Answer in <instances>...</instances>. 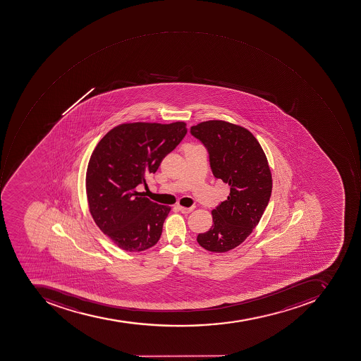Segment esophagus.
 <instances>
[{"label": "esophagus", "instance_id": "34e87169", "mask_svg": "<svg viewBox=\"0 0 361 361\" xmlns=\"http://www.w3.org/2000/svg\"><path fill=\"white\" fill-rule=\"evenodd\" d=\"M178 209H179V211L183 213V214H189V213L193 212L194 207H178Z\"/></svg>", "mask_w": 361, "mask_h": 361}]
</instances>
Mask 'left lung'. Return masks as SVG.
Instances as JSON below:
<instances>
[{
  "instance_id": "left-lung-1",
  "label": "left lung",
  "mask_w": 361,
  "mask_h": 361,
  "mask_svg": "<svg viewBox=\"0 0 361 361\" xmlns=\"http://www.w3.org/2000/svg\"><path fill=\"white\" fill-rule=\"evenodd\" d=\"M191 134L209 150L214 177L231 188L226 201L212 211L211 228L197 240L212 252H227L244 243L262 219L271 195V170L262 147L245 127L207 121L192 126Z\"/></svg>"
}]
</instances>
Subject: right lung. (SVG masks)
Listing matches in <instances>:
<instances>
[{"label":"right lung","instance_id":"right-lung-1","mask_svg":"<svg viewBox=\"0 0 361 361\" xmlns=\"http://www.w3.org/2000/svg\"><path fill=\"white\" fill-rule=\"evenodd\" d=\"M187 134V124L123 123L97 142L85 176L87 205L95 224L123 250L157 244L171 207L147 199L138 184L154 173Z\"/></svg>","mask_w":361,"mask_h":361}]
</instances>
